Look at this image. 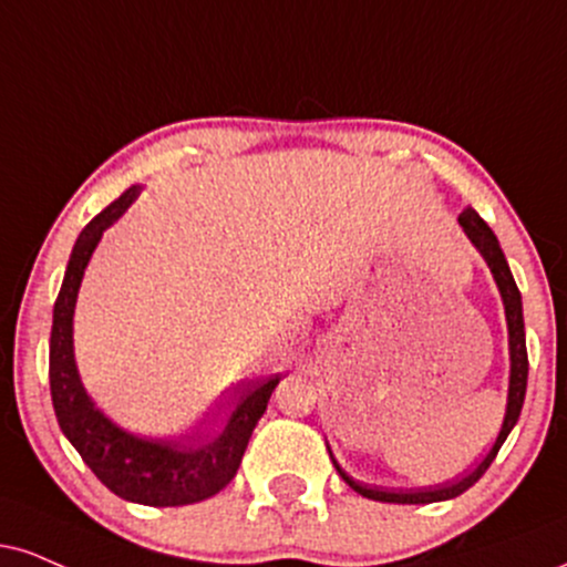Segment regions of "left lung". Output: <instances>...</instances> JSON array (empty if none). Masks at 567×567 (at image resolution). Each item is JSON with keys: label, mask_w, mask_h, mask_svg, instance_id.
<instances>
[{"label": "left lung", "mask_w": 567, "mask_h": 567, "mask_svg": "<svg viewBox=\"0 0 567 567\" xmlns=\"http://www.w3.org/2000/svg\"><path fill=\"white\" fill-rule=\"evenodd\" d=\"M460 227L465 229L467 240L478 248V254L483 256V261L488 264L491 275H494L496 288H499L502 303H504V319H507V340H509V385H507V409H504V422L502 431L496 435L494 446L488 449V454L478 462V467L470 470L465 478L454 481V483H439V486H427V488H380V486H367V483H359L357 478H351L343 467L338 465V460L332 456L330 446V460L336 470L340 473L349 486L357 491V494L367 496V499L374 502H391V504H433V502H446L454 499V496L465 494L470 486L481 481V475L486 473L491 462H494L496 452L502 449V443L507 441V435L513 427L517 425V417H520L523 409V399H525V383H528V351H525V324H523V298L520 290H517L513 271H509L507 258H504L499 240L491 231V227L483 218L475 214L473 208H465L460 214Z\"/></svg>", "instance_id": "obj_1"}]
</instances>
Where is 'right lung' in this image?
I'll return each instance as SVG.
<instances>
[{
	"mask_svg": "<svg viewBox=\"0 0 567 567\" xmlns=\"http://www.w3.org/2000/svg\"><path fill=\"white\" fill-rule=\"evenodd\" d=\"M142 184H132L118 200L100 210L81 229L68 258L63 288L52 311L50 391L60 431L97 478L121 499L147 507H182L208 499L237 475L250 433L269 404L279 374L248 388L231 406L221 427L193 441L150 439L124 431L86 393L73 353V313L79 288L102 231L113 227L140 197Z\"/></svg>",
	"mask_w": 567,
	"mask_h": 567,
	"instance_id": "right-lung-1",
	"label": "right lung"
}]
</instances>
